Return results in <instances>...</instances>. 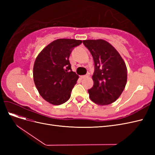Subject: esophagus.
<instances>
[{"label":"esophagus","instance_id":"esophagus-1","mask_svg":"<svg viewBox=\"0 0 155 155\" xmlns=\"http://www.w3.org/2000/svg\"><path fill=\"white\" fill-rule=\"evenodd\" d=\"M80 78H81V79H85V78H88V75H85V76H81Z\"/></svg>","mask_w":155,"mask_h":155}]
</instances>
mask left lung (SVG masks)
Masks as SVG:
<instances>
[{"label":"left lung","mask_w":155,"mask_h":155,"mask_svg":"<svg viewBox=\"0 0 155 155\" xmlns=\"http://www.w3.org/2000/svg\"><path fill=\"white\" fill-rule=\"evenodd\" d=\"M83 43L94 62V85L88 91L89 97L98 105H109L118 99L125 87L126 64L118 51L105 40H84Z\"/></svg>","instance_id":"8db88e82"}]
</instances>
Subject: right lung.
Returning a JSON list of instances; mask_svg holds the SVG:
<instances>
[{"label": "right lung", "instance_id": "1", "mask_svg": "<svg viewBox=\"0 0 155 155\" xmlns=\"http://www.w3.org/2000/svg\"><path fill=\"white\" fill-rule=\"evenodd\" d=\"M82 41L59 39L42 50L35 61L33 76L39 94L50 104L59 105L67 101L79 78L73 72L69 56Z\"/></svg>", "mask_w": 155, "mask_h": 155}]
</instances>
